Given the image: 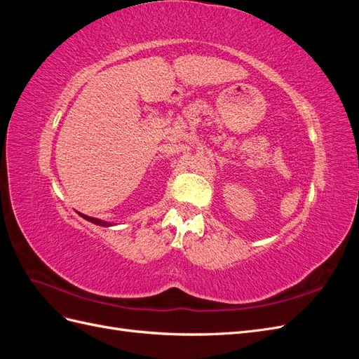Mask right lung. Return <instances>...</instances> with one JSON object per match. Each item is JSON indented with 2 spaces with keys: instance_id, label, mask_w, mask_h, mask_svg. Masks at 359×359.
<instances>
[{
  "instance_id": "1",
  "label": "right lung",
  "mask_w": 359,
  "mask_h": 359,
  "mask_svg": "<svg viewBox=\"0 0 359 359\" xmlns=\"http://www.w3.org/2000/svg\"><path fill=\"white\" fill-rule=\"evenodd\" d=\"M81 214V212H79ZM81 217H83L85 220H88V222H91V223H94V224H99V226H112V223H109V222H103V220H100V219H94V217H88V215H85V214H81Z\"/></svg>"
}]
</instances>
